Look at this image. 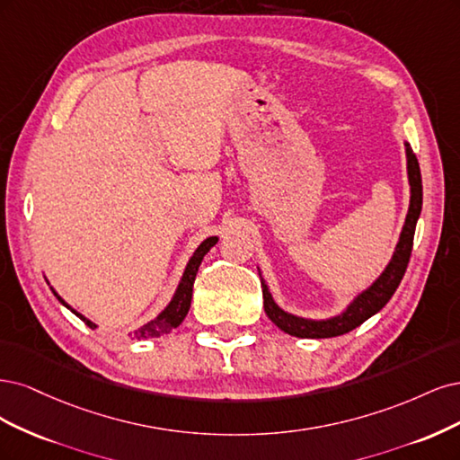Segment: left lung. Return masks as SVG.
<instances>
[{
  "label": "left lung",
  "instance_id": "1",
  "mask_svg": "<svg viewBox=\"0 0 460 460\" xmlns=\"http://www.w3.org/2000/svg\"><path fill=\"white\" fill-rule=\"evenodd\" d=\"M407 146V172H409V183H411V204H409V214L405 219V226L402 231V236H399L397 248L394 252V258L388 263L386 271H384L376 283L359 294L358 298L353 300V304L344 311L342 315L327 319V321H309V319H300L294 317L287 311L280 309L265 287L261 280V288H263V309L268 317L277 324L280 331H285L290 336H298V338H332L346 334L353 331L355 327H359L368 317H373L375 314L390 302L394 292L397 290L399 283L407 271V265L411 260V252H412V239H414V229H417V219L422 210V177H420V166L417 155L412 153L409 143Z\"/></svg>",
  "mask_w": 460,
  "mask_h": 460
}]
</instances>
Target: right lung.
<instances>
[{
  "label": "right lung",
  "mask_w": 460,
  "mask_h": 460,
  "mask_svg": "<svg viewBox=\"0 0 460 460\" xmlns=\"http://www.w3.org/2000/svg\"><path fill=\"white\" fill-rule=\"evenodd\" d=\"M216 243H217V236H210V239H206V241L197 248V252H195V254H192V258H190L189 263H187L181 283H180V287H177L175 296H173V300L170 302V305H168L164 311H162V314H160L155 321L146 323V324H143L141 329H137L136 332H131L133 338H137V340L158 338V336L168 334L170 331L180 327L181 321H183V319L187 317V314H189L190 300H192V283H195V277H197V271H199V268H200V261H202V258H204L206 254H208V250H210ZM53 294L57 296L55 290H53ZM57 298H58V302L65 304V300L61 298V296H57ZM65 305H66V304H65ZM66 307H70V305H66ZM72 311H74V309H72ZM74 314H76V317H80V319L87 324V327L95 329V324H93L92 321H87L84 315H80L78 311H74Z\"/></svg>",
  "instance_id": "add662e5"
}]
</instances>
